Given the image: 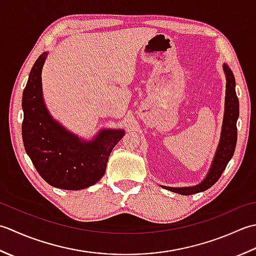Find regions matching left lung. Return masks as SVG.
Listing matches in <instances>:
<instances>
[{
  "instance_id": "8db88e82",
  "label": "left lung",
  "mask_w": 256,
  "mask_h": 256,
  "mask_svg": "<svg viewBox=\"0 0 256 256\" xmlns=\"http://www.w3.org/2000/svg\"><path fill=\"white\" fill-rule=\"evenodd\" d=\"M223 70L226 78V104H224V116L221 130V138L218 142L214 158H213L211 168L208 174L199 184L194 186L184 188H172L161 186L166 190H170L176 194L190 196L208 190L216 182L220 179L224 169L226 168L228 161L233 157L236 150L238 130L236 122L238 118V99L236 92V78L232 70L226 64L223 65Z\"/></svg>"
}]
</instances>
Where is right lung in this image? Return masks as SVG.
<instances>
[{"label":"right lung","mask_w":256,"mask_h":256,"mask_svg":"<svg viewBox=\"0 0 256 256\" xmlns=\"http://www.w3.org/2000/svg\"><path fill=\"white\" fill-rule=\"evenodd\" d=\"M42 54L30 70L22 108V137L26 154L48 184L64 190H82L105 174L107 161L122 129H102L86 142L65 129L50 116L42 90V70L48 57Z\"/></svg>","instance_id":"obj_1"}]
</instances>
